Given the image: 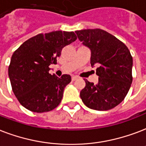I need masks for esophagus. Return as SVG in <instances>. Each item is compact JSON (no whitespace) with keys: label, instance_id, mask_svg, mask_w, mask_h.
Returning a JSON list of instances; mask_svg holds the SVG:
<instances>
[{"label":"esophagus","instance_id":"esophagus-1","mask_svg":"<svg viewBox=\"0 0 146 146\" xmlns=\"http://www.w3.org/2000/svg\"><path fill=\"white\" fill-rule=\"evenodd\" d=\"M77 76H72V81H75L76 80H77Z\"/></svg>","mask_w":146,"mask_h":146}]
</instances>
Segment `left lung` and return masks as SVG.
Segmentation results:
<instances>
[{
	"instance_id": "1",
	"label": "left lung",
	"mask_w": 146,
	"mask_h": 146,
	"mask_svg": "<svg viewBox=\"0 0 146 146\" xmlns=\"http://www.w3.org/2000/svg\"><path fill=\"white\" fill-rule=\"evenodd\" d=\"M79 40L91 50V66H96V84L85 80L80 98L87 107L105 111L124 100L132 82V56L125 43L101 29L76 31Z\"/></svg>"
}]
</instances>
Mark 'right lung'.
<instances>
[{
    "mask_svg": "<svg viewBox=\"0 0 146 146\" xmlns=\"http://www.w3.org/2000/svg\"><path fill=\"white\" fill-rule=\"evenodd\" d=\"M74 32L52 31L28 39L14 51L8 67L12 90L19 103L34 113L49 112L60 103L71 76L49 73L61 50L76 40Z\"/></svg>",
    "mask_w": 146,
    "mask_h": 146,
    "instance_id": "1",
    "label": "right lung"
}]
</instances>
